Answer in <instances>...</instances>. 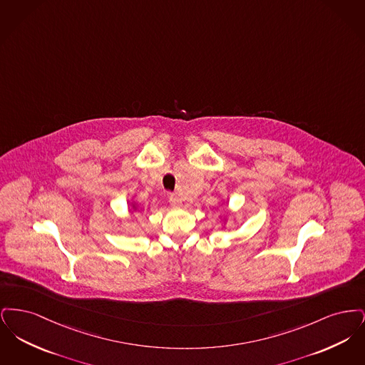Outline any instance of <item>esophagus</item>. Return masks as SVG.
Instances as JSON below:
<instances>
[{
  "mask_svg": "<svg viewBox=\"0 0 365 365\" xmlns=\"http://www.w3.org/2000/svg\"><path fill=\"white\" fill-rule=\"evenodd\" d=\"M168 201H170V204H171L173 207H180V205H182L180 197H179L178 194H175V192H171V194L168 195Z\"/></svg>",
  "mask_w": 365,
  "mask_h": 365,
  "instance_id": "1",
  "label": "esophagus"
}]
</instances>
